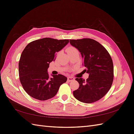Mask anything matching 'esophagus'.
Masks as SVG:
<instances>
[{
    "label": "esophagus",
    "instance_id": "obj_1",
    "mask_svg": "<svg viewBox=\"0 0 134 134\" xmlns=\"http://www.w3.org/2000/svg\"><path fill=\"white\" fill-rule=\"evenodd\" d=\"M74 80V78H72V77H68V79H67L68 82H71V81H73Z\"/></svg>",
    "mask_w": 134,
    "mask_h": 134
}]
</instances>
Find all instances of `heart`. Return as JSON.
<instances>
[{"mask_svg": "<svg viewBox=\"0 0 134 134\" xmlns=\"http://www.w3.org/2000/svg\"><path fill=\"white\" fill-rule=\"evenodd\" d=\"M78 51V50H77L76 48H75L74 47H72V46H70L69 47H68V49H67L68 53H69V52H73V51Z\"/></svg>", "mask_w": 134, "mask_h": 134, "instance_id": "obj_1", "label": "heart"}]
</instances>
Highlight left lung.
Listing matches in <instances>:
<instances>
[{"instance_id": "8db88e82", "label": "left lung", "mask_w": 134, "mask_h": 134, "mask_svg": "<svg viewBox=\"0 0 134 134\" xmlns=\"http://www.w3.org/2000/svg\"><path fill=\"white\" fill-rule=\"evenodd\" d=\"M83 58L84 71L89 74L86 81L76 78L79 87L73 91L75 98L80 102L91 103L99 100L110 90L113 80V65L107 50L91 38L69 40Z\"/></svg>"}]
</instances>
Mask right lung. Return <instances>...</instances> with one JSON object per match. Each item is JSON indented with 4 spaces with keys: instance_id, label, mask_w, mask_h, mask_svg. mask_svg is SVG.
Returning a JSON list of instances; mask_svg holds the SVG:
<instances>
[{
    "instance_id": "obj_1",
    "label": "right lung",
    "mask_w": 134,
    "mask_h": 134,
    "mask_svg": "<svg viewBox=\"0 0 134 134\" xmlns=\"http://www.w3.org/2000/svg\"><path fill=\"white\" fill-rule=\"evenodd\" d=\"M69 42V40L43 38L28 43L23 50L19 62V76L27 94L40 100L54 97L67 78L62 74L49 78L47 69L55 60L56 52Z\"/></svg>"
}]
</instances>
